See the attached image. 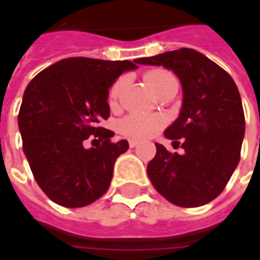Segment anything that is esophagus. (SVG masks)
<instances>
[{
    "instance_id": "1",
    "label": "esophagus",
    "mask_w": 260,
    "mask_h": 260,
    "mask_svg": "<svg viewBox=\"0 0 260 260\" xmlns=\"http://www.w3.org/2000/svg\"><path fill=\"white\" fill-rule=\"evenodd\" d=\"M139 145V141H136V139H129V146L131 147H136Z\"/></svg>"
}]
</instances>
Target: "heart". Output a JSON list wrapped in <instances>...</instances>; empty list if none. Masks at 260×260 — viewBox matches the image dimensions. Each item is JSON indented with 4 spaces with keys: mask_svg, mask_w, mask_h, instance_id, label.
I'll use <instances>...</instances> for the list:
<instances>
[{
    "mask_svg": "<svg viewBox=\"0 0 260 260\" xmlns=\"http://www.w3.org/2000/svg\"><path fill=\"white\" fill-rule=\"evenodd\" d=\"M147 86L152 89L156 94L166 89L167 86L177 83V80L170 74L169 71L164 69H153L145 75ZM125 85V78H119L113 83L108 91V102L110 104H115L118 100L119 93ZM166 124V118L157 114H145V113H131L125 115L119 121V131L121 134L129 138H149L154 135L158 129H161Z\"/></svg>",
    "mask_w": 260,
    "mask_h": 260,
    "instance_id": "obj_1",
    "label": "heart"
}]
</instances>
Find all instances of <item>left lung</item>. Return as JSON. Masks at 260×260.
Instances as JSON below:
<instances>
[{
    "label": "left lung",
    "instance_id": "obj_1",
    "mask_svg": "<svg viewBox=\"0 0 260 260\" xmlns=\"http://www.w3.org/2000/svg\"><path fill=\"white\" fill-rule=\"evenodd\" d=\"M136 62L171 69L184 93L180 117L164 132L178 146L181 139L184 153H171L156 143L157 152L147 164V175L171 203L203 206L224 191L240 163L245 117L238 87L221 67L192 48Z\"/></svg>",
    "mask_w": 260,
    "mask_h": 260
}]
</instances>
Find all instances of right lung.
Listing matches in <instances>:
<instances>
[{
	"label": "right lung",
	"mask_w": 260,
	"mask_h": 260,
	"mask_svg": "<svg viewBox=\"0 0 260 260\" xmlns=\"http://www.w3.org/2000/svg\"><path fill=\"white\" fill-rule=\"evenodd\" d=\"M136 59L71 57L37 74L23 93L18 115L23 152L42 191L64 207H83L107 192L114 163L128 142H111L100 126L110 117L108 90L119 75L138 68ZM90 137L99 141L87 149Z\"/></svg>",
	"instance_id": "right-lung-1"
}]
</instances>
